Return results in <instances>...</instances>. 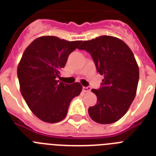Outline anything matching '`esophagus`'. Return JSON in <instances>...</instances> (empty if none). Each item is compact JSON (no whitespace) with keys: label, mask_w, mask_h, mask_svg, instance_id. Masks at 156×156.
<instances>
[{"label":"esophagus","mask_w":156,"mask_h":156,"mask_svg":"<svg viewBox=\"0 0 156 156\" xmlns=\"http://www.w3.org/2000/svg\"><path fill=\"white\" fill-rule=\"evenodd\" d=\"M90 89H91V88L89 87V86H88V87L82 88V90H83L84 93H89V92H90Z\"/></svg>","instance_id":"esophagus-1"}]
</instances>
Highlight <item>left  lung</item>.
Wrapping results in <instances>:
<instances>
[{
  "label": "left lung",
  "mask_w": 156,
  "mask_h": 156,
  "mask_svg": "<svg viewBox=\"0 0 156 156\" xmlns=\"http://www.w3.org/2000/svg\"><path fill=\"white\" fill-rule=\"evenodd\" d=\"M78 48L91 54L97 72L104 76L101 89L91 90L97 102L89 108V116L100 124L115 122L136 96L139 67L134 55L123 41L107 35L85 41Z\"/></svg>",
  "instance_id": "1"
}]
</instances>
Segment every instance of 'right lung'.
Here are the masks:
<instances>
[{"mask_svg": "<svg viewBox=\"0 0 156 156\" xmlns=\"http://www.w3.org/2000/svg\"><path fill=\"white\" fill-rule=\"evenodd\" d=\"M82 41L42 36L26 48L17 67L20 89L30 111L48 123L62 121L70 101L82 90L79 82L68 85L57 80L69 55Z\"/></svg>", "mask_w": 156, "mask_h": 156, "instance_id": "add662e5", "label": "right lung"}]
</instances>
